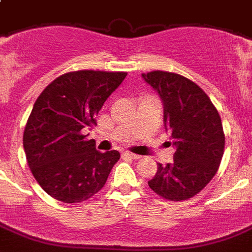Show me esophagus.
Wrapping results in <instances>:
<instances>
[{
  "label": "esophagus",
  "mask_w": 252,
  "mask_h": 252,
  "mask_svg": "<svg viewBox=\"0 0 252 252\" xmlns=\"http://www.w3.org/2000/svg\"><path fill=\"white\" fill-rule=\"evenodd\" d=\"M123 157H126V158H130V159L141 158V156H138V155H134V153H130V152H123Z\"/></svg>",
  "instance_id": "1"
}]
</instances>
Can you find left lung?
I'll list each match as a JSON object with an SVG mask.
<instances>
[{"mask_svg": "<svg viewBox=\"0 0 252 252\" xmlns=\"http://www.w3.org/2000/svg\"><path fill=\"white\" fill-rule=\"evenodd\" d=\"M163 104V123L175 147L174 161L157 165L148 181L159 196L187 200L213 179L224 150V134L217 109L196 84L178 73L153 71L142 74Z\"/></svg>", "mask_w": 252, "mask_h": 252, "instance_id": "obj_1", "label": "left lung"}]
</instances>
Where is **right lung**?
Returning a JSON list of instances; mask_svg holds the SVG:
<instances>
[{"label":"right lung","instance_id":"add662e5","mask_svg":"<svg viewBox=\"0 0 252 252\" xmlns=\"http://www.w3.org/2000/svg\"><path fill=\"white\" fill-rule=\"evenodd\" d=\"M126 72L76 71L48 85L32 106L23 143L28 165L47 194L63 203L87 200L105 185L120 153L96 151L85 132L126 78Z\"/></svg>","mask_w":252,"mask_h":252}]
</instances>
